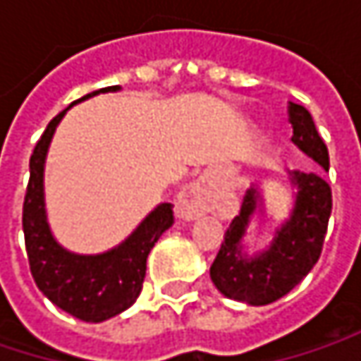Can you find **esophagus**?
I'll return each mask as SVG.
<instances>
[{
	"instance_id": "1",
	"label": "esophagus",
	"mask_w": 361,
	"mask_h": 361,
	"mask_svg": "<svg viewBox=\"0 0 361 361\" xmlns=\"http://www.w3.org/2000/svg\"><path fill=\"white\" fill-rule=\"evenodd\" d=\"M213 202H215V183L209 176H200L178 194L176 213L181 219L192 221L213 211Z\"/></svg>"
}]
</instances>
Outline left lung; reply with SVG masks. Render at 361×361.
<instances>
[{
  "label": "left lung",
  "mask_w": 361,
  "mask_h": 361,
  "mask_svg": "<svg viewBox=\"0 0 361 361\" xmlns=\"http://www.w3.org/2000/svg\"><path fill=\"white\" fill-rule=\"evenodd\" d=\"M288 121L293 144L328 171V148L310 110L290 102ZM288 181L295 190L293 209L274 230L269 247L255 255L245 251V238L252 217L257 213L265 217V207L257 185L247 192L240 215L232 219L211 265V280L224 297L249 305L274 303L288 295L318 263L332 211L330 185L318 171H288Z\"/></svg>",
  "instance_id": "obj_1"
}]
</instances>
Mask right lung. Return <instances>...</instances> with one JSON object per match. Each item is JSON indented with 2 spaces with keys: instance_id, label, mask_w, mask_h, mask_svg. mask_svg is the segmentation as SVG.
Returning <instances> with one entry per match:
<instances>
[{
  "instance_id": "obj_1",
  "label": "right lung",
  "mask_w": 361,
  "mask_h": 361,
  "mask_svg": "<svg viewBox=\"0 0 361 361\" xmlns=\"http://www.w3.org/2000/svg\"><path fill=\"white\" fill-rule=\"evenodd\" d=\"M118 90V85L104 87L83 96L77 102ZM66 110H62L49 121L47 129L43 131L31 154V178L23 207L25 245L37 288L62 312L83 322L98 324L118 316L121 312L131 307L140 297L142 282L146 276L148 252L152 251L161 234L173 226V207L171 202H161L142 219V224L121 245H116L110 251L98 255L66 251L49 230L43 192L45 157L54 131L62 116L66 114Z\"/></svg>"
}]
</instances>
